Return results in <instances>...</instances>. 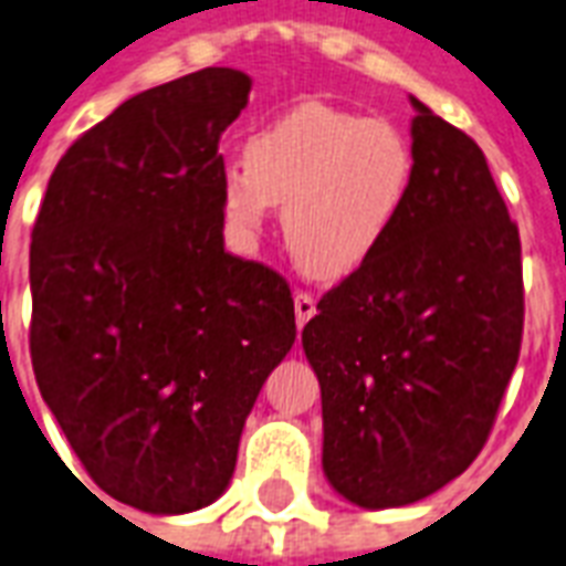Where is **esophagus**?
<instances>
[{"label": "esophagus", "mask_w": 566, "mask_h": 566, "mask_svg": "<svg viewBox=\"0 0 566 566\" xmlns=\"http://www.w3.org/2000/svg\"><path fill=\"white\" fill-rule=\"evenodd\" d=\"M293 312H296V326H305L317 314V302H314L312 293H296L293 296Z\"/></svg>", "instance_id": "esophagus-1"}]
</instances>
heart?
<instances>
[{
    "label": "heart",
    "mask_w": 566,
    "mask_h": 566,
    "mask_svg": "<svg viewBox=\"0 0 566 566\" xmlns=\"http://www.w3.org/2000/svg\"><path fill=\"white\" fill-rule=\"evenodd\" d=\"M416 175L409 139L391 120L326 103L296 106L245 142V163L219 171V207L245 243L275 205L293 258L344 279L368 266L407 207Z\"/></svg>",
    "instance_id": "b5f03b06"
}]
</instances>
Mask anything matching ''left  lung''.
I'll list each match as a JSON object with an SVG mask.
<instances>
[{
	"mask_svg": "<svg viewBox=\"0 0 566 566\" xmlns=\"http://www.w3.org/2000/svg\"><path fill=\"white\" fill-rule=\"evenodd\" d=\"M409 103L416 175L398 226L302 329L323 474L365 511L421 502L469 469L523 340L520 231L484 150Z\"/></svg>",
	"mask_w": 566,
	"mask_h": 566,
	"instance_id": "8db88e82",
	"label": "left lung"
}]
</instances>
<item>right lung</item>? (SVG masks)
<instances>
[{
  "instance_id": "obj_1",
  "label": "right lung",
  "mask_w": 566,
  "mask_h": 566,
  "mask_svg": "<svg viewBox=\"0 0 566 566\" xmlns=\"http://www.w3.org/2000/svg\"><path fill=\"white\" fill-rule=\"evenodd\" d=\"M249 92L205 67L124 101L59 159L34 222V379L94 484L136 511L226 493L296 340L287 282L222 237L219 139Z\"/></svg>"
}]
</instances>
